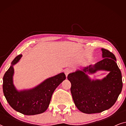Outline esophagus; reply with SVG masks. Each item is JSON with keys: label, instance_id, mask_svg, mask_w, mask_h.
Segmentation results:
<instances>
[{"label": "esophagus", "instance_id": "1", "mask_svg": "<svg viewBox=\"0 0 126 126\" xmlns=\"http://www.w3.org/2000/svg\"><path fill=\"white\" fill-rule=\"evenodd\" d=\"M70 72H71V69L69 68H66V69L65 70V75H66V77L68 76V75L70 73Z\"/></svg>", "mask_w": 126, "mask_h": 126}]
</instances>
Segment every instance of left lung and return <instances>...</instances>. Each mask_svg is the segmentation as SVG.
<instances>
[{
	"label": "left lung",
	"instance_id": "1",
	"mask_svg": "<svg viewBox=\"0 0 126 126\" xmlns=\"http://www.w3.org/2000/svg\"><path fill=\"white\" fill-rule=\"evenodd\" d=\"M101 50L103 60L68 76L71 82L70 92L74 103L85 113H100L109 109L116 102L123 87L122 73L115 55L103 48ZM98 70H106L110 73L102 80H91L86 74Z\"/></svg>",
	"mask_w": 126,
	"mask_h": 126
}]
</instances>
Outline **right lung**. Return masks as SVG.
<instances>
[{
	"label": "right lung",
	"mask_w": 126,
	"mask_h": 126,
	"mask_svg": "<svg viewBox=\"0 0 126 126\" xmlns=\"http://www.w3.org/2000/svg\"><path fill=\"white\" fill-rule=\"evenodd\" d=\"M22 56L19 54L14 59L3 76L4 95L10 106L19 112L26 115L42 113L47 109L54 90L65 80L66 76L64 73H61L46 79L34 88L17 91L13 84V65L19 61Z\"/></svg>",
	"instance_id": "1"
}]
</instances>
